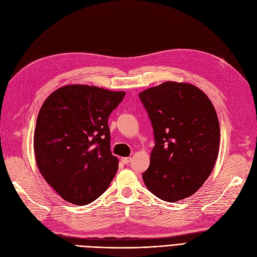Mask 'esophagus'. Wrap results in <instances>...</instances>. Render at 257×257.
Masks as SVG:
<instances>
[{"mask_svg":"<svg viewBox=\"0 0 257 257\" xmlns=\"http://www.w3.org/2000/svg\"><path fill=\"white\" fill-rule=\"evenodd\" d=\"M121 161H122V163H123V164L127 165V164L132 161V158H131V157H122V158H121Z\"/></svg>","mask_w":257,"mask_h":257,"instance_id":"esophagus-1","label":"esophagus"}]
</instances>
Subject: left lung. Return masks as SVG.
I'll return each instance as SVG.
<instances>
[{
    "label": "left lung",
    "instance_id": "obj_1",
    "mask_svg": "<svg viewBox=\"0 0 257 257\" xmlns=\"http://www.w3.org/2000/svg\"><path fill=\"white\" fill-rule=\"evenodd\" d=\"M155 146L143 173L147 188L167 202L198 191L214 169L220 126L208 96L188 83L166 82L139 93Z\"/></svg>",
    "mask_w": 257,
    "mask_h": 257
}]
</instances>
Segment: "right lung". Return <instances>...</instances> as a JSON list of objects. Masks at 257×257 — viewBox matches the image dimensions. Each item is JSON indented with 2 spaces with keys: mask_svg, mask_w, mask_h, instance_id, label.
I'll return each mask as SVG.
<instances>
[{
  "mask_svg": "<svg viewBox=\"0 0 257 257\" xmlns=\"http://www.w3.org/2000/svg\"><path fill=\"white\" fill-rule=\"evenodd\" d=\"M124 95L68 85L43 102L34 135L36 163L43 179L67 202L89 204L108 188L119 162L110 151L107 122Z\"/></svg>",
  "mask_w": 257,
  "mask_h": 257,
  "instance_id": "add662e5",
  "label": "right lung"
}]
</instances>
